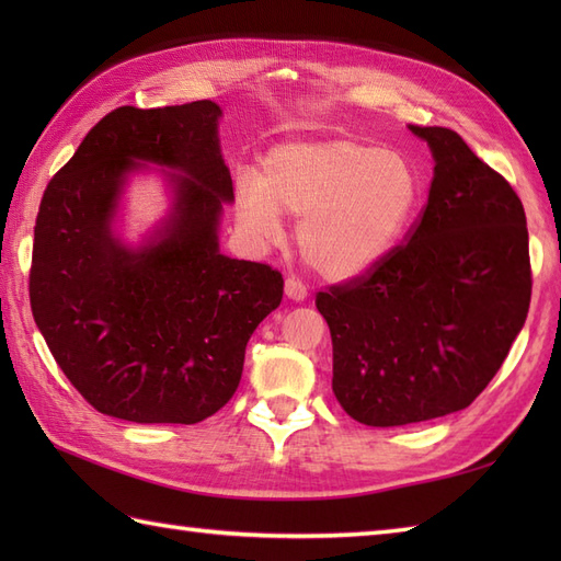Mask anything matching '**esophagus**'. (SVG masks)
Returning a JSON list of instances; mask_svg holds the SVG:
<instances>
[{
	"instance_id": "esophagus-1",
	"label": "esophagus",
	"mask_w": 561,
	"mask_h": 561,
	"mask_svg": "<svg viewBox=\"0 0 561 561\" xmlns=\"http://www.w3.org/2000/svg\"><path fill=\"white\" fill-rule=\"evenodd\" d=\"M284 291H287L291 301H304L308 296L306 284L301 279H296V277H287V282H284Z\"/></svg>"
}]
</instances>
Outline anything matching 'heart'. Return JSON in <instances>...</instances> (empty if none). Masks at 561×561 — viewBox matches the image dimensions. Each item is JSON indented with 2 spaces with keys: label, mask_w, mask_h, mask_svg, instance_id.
Instances as JSON below:
<instances>
[{
  "label": "heart",
  "mask_w": 561,
  "mask_h": 561,
  "mask_svg": "<svg viewBox=\"0 0 561 561\" xmlns=\"http://www.w3.org/2000/svg\"><path fill=\"white\" fill-rule=\"evenodd\" d=\"M422 199V175L402 151L354 139L282 145L262 175L238 183V221L270 241L282 211L301 217L296 241L308 265L330 279H350L383 260Z\"/></svg>",
  "instance_id": "1"
}]
</instances>
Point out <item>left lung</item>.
I'll list each match as a JSON object with an SVG mask.
<instances>
[{"instance_id":"1","label":"left lung","mask_w":561,"mask_h":561,"mask_svg":"<svg viewBox=\"0 0 561 561\" xmlns=\"http://www.w3.org/2000/svg\"><path fill=\"white\" fill-rule=\"evenodd\" d=\"M410 129L436 165L408 243L316 296L332 337V390L366 426L468 408L502 368L530 306L516 190L453 129Z\"/></svg>"}]
</instances>
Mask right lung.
I'll return each mask as SVG.
<instances>
[{"label": "right lung", "instance_id": "right-lung-1", "mask_svg": "<svg viewBox=\"0 0 561 561\" xmlns=\"http://www.w3.org/2000/svg\"><path fill=\"white\" fill-rule=\"evenodd\" d=\"M211 101L115 108L45 187L35 219L31 311L57 366L93 410L137 424H197L241 383L245 344L282 304L284 279L219 253L233 199ZM137 160L178 170L174 209L147 245L112 236Z\"/></svg>", "mask_w": 561, "mask_h": 561}]
</instances>
